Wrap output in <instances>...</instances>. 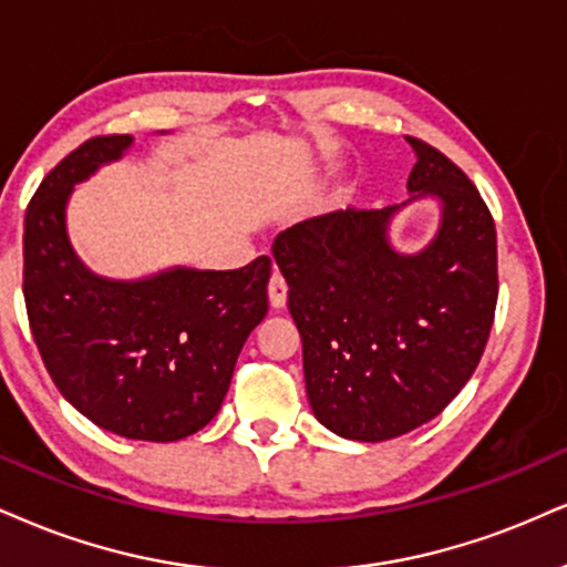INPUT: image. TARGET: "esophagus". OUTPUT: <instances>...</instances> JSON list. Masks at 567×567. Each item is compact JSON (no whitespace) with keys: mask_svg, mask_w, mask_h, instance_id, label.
Returning <instances> with one entry per match:
<instances>
[{"mask_svg":"<svg viewBox=\"0 0 567 567\" xmlns=\"http://www.w3.org/2000/svg\"><path fill=\"white\" fill-rule=\"evenodd\" d=\"M286 281L281 272H272L270 276V284H268V299H270V307L272 310H281L286 307Z\"/></svg>","mask_w":567,"mask_h":567,"instance_id":"1","label":"esophagus"}]
</instances>
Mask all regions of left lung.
<instances>
[{"mask_svg":"<svg viewBox=\"0 0 567 567\" xmlns=\"http://www.w3.org/2000/svg\"><path fill=\"white\" fill-rule=\"evenodd\" d=\"M408 142V202L318 215L272 241L302 337L307 400L352 442H386L433 421L471 381L497 307L492 213L452 159ZM417 198H436L443 215L434 239L408 256L388 226Z\"/></svg>","mask_w":567,"mask_h":567,"instance_id":"obj_1","label":"left lung"}]
</instances>
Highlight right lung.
<instances>
[{
	"label": "right lung",
	"mask_w": 567,
	"mask_h": 567,
	"mask_svg": "<svg viewBox=\"0 0 567 567\" xmlns=\"http://www.w3.org/2000/svg\"><path fill=\"white\" fill-rule=\"evenodd\" d=\"M134 136H96L54 167L25 209L23 297L60 394L100 429L178 442L218 415L244 341L268 312L270 257L239 270L96 276L68 236L75 184L121 159Z\"/></svg>",
	"instance_id": "obj_1"
}]
</instances>
